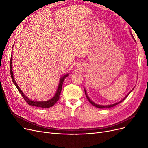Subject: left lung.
<instances>
[{
  "mask_svg": "<svg viewBox=\"0 0 148 148\" xmlns=\"http://www.w3.org/2000/svg\"><path fill=\"white\" fill-rule=\"evenodd\" d=\"M131 35H132V36L133 37V39H134V41H135V42H136V41H135V38H133V35H132V34L131 33ZM133 89H134V88H133V89L132 90L130 91V92H128V95L125 96L123 99H122L120 101H119V102H117V103H115V104H110V105H106V106H104V105H99V104H96L95 102H94L90 98H89V97H88V95H87V92H86V89H85V88L84 89V92H85V95H86V97H87V99H88V101L91 103V104L92 105V106H94L95 107H97V108H99V109H106V108H110V107H114V106H116V105H117V104H120V102H122L123 100H125V99H126L127 98V97L130 95V93L133 90Z\"/></svg>",
  "mask_w": 148,
  "mask_h": 148,
  "instance_id": "8db88e82",
  "label": "left lung"
}]
</instances>
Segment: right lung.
Returning a JSON list of instances; mask_svg holds the SVG:
<instances>
[{"instance_id":"add662e5","label":"right lung","mask_w":148,"mask_h":148,"mask_svg":"<svg viewBox=\"0 0 148 148\" xmlns=\"http://www.w3.org/2000/svg\"><path fill=\"white\" fill-rule=\"evenodd\" d=\"M10 75H11V77H12V82H13V83H14V84L15 85V86L18 89V90L20 93L21 94V95L23 96V97L24 98L25 101L26 102H27L29 106H36V107H42V108H49V107H51L53 106V105L56 104V102L58 101V100L59 99L60 95V93H61V91H62V84H63V82H64V81L65 80V79L69 75V73H66L65 75H64L63 77H62L60 78L59 83V85H58V87H57V89L56 92L55 94V95L53 96V97H52L51 99H50L48 100V101H36L31 100V99H29L28 97H26V95H24V93L22 92V91L20 89V87L18 86V85L17 83H16L15 80L14 79V76H13V72L12 53V55H11V59H10Z\"/></svg>"}]
</instances>
